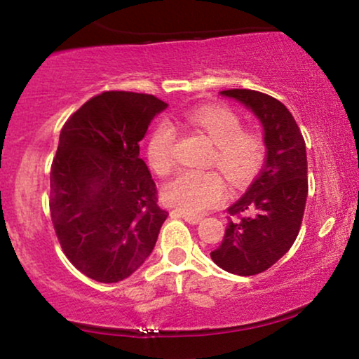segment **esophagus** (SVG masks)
I'll return each mask as SVG.
<instances>
[{"label": "esophagus", "mask_w": 359, "mask_h": 359, "mask_svg": "<svg viewBox=\"0 0 359 359\" xmlns=\"http://www.w3.org/2000/svg\"><path fill=\"white\" fill-rule=\"evenodd\" d=\"M177 216L184 217L185 221L191 222V224H197V222H201L203 219V216H199V214H189V212H184V211H175Z\"/></svg>", "instance_id": "34e87169"}]
</instances>
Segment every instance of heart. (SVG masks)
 Instances as JSON below:
<instances>
[{"label": "heart", "instance_id": "heart-1", "mask_svg": "<svg viewBox=\"0 0 359 359\" xmlns=\"http://www.w3.org/2000/svg\"><path fill=\"white\" fill-rule=\"evenodd\" d=\"M182 125L203 131L212 142L209 165H217L233 184H246L262 167L265 147L257 131L243 130L240 114L221 104L197 106L182 114ZM175 130L160 123L147 143L148 162L156 174L165 175L175 163ZM163 201L189 214L203 212L226 197L222 177L214 170H182L168 180L162 191Z\"/></svg>", "mask_w": 359, "mask_h": 359}]
</instances>
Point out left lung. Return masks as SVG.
<instances>
[{"label":"left lung","instance_id":"8db88e82","mask_svg":"<svg viewBox=\"0 0 359 359\" xmlns=\"http://www.w3.org/2000/svg\"><path fill=\"white\" fill-rule=\"evenodd\" d=\"M259 119L266 148L265 165L236 203L212 262L229 273H262L290 250L307 201V155L300 128L275 97L250 89L221 90Z\"/></svg>","mask_w":359,"mask_h":359}]
</instances>
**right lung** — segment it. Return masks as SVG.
Wrapping results in <instances>:
<instances>
[{
  "mask_svg": "<svg viewBox=\"0 0 359 359\" xmlns=\"http://www.w3.org/2000/svg\"><path fill=\"white\" fill-rule=\"evenodd\" d=\"M167 102L108 90L65 121L50 170V216L69 262L86 277L121 282L145 263L168 212L140 142Z\"/></svg>",
  "mask_w": 359,
  "mask_h": 359,
  "instance_id": "obj_1",
  "label": "right lung"
}]
</instances>
